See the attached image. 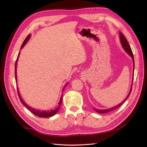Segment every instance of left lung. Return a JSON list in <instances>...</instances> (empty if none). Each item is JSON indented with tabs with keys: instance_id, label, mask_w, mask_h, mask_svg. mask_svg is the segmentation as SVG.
Returning a JSON list of instances; mask_svg holds the SVG:
<instances>
[{
	"instance_id": "8db88e82",
	"label": "left lung",
	"mask_w": 147,
	"mask_h": 147,
	"mask_svg": "<svg viewBox=\"0 0 147 147\" xmlns=\"http://www.w3.org/2000/svg\"><path fill=\"white\" fill-rule=\"evenodd\" d=\"M119 34H120V40H121V45H122L123 47L124 48V50H125V51L128 53L129 55L131 56V57L132 58L133 64H133V65H134V56H133L132 51V50H131V48L129 45L128 42L127 41L126 38H125V37L124 36V35H123L122 33H121V32H120ZM133 78H134V77H133ZM132 81H133V80H132ZM132 86H131L130 91H129V94H128L127 96L126 97V99H124V100L121 102V103H120L119 104H118V105H116V106L113 107H112V108H110V109H105V110H100V109H94V110L96 111V112H97V113H108V112H111V111H113V110H115V109H118V108L119 107L120 105H121V104L123 103V102L127 99V97H129V96L130 93H131V91H132Z\"/></svg>"
}]
</instances>
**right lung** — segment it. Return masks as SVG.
<instances>
[{
    "label": "right lung",
    "mask_w": 147,
    "mask_h": 147,
    "mask_svg": "<svg viewBox=\"0 0 147 147\" xmlns=\"http://www.w3.org/2000/svg\"><path fill=\"white\" fill-rule=\"evenodd\" d=\"M30 34H29L27 37L26 38V39L24 40V41L23 42V44H22L21 45V49H22L23 48V47L25 45V44L27 43V42L29 40V39L30 38ZM20 52L19 53L18 55V57H17V59H16V61L15 62V80L16 81L17 80V76H16V67H17V62H18V57L20 56ZM17 91H18V96H19V98H20V101L22 102V104H23L26 108H27L30 112H32L33 114H34L35 115H36V116L38 117H42V118H47V117H52L53 116V115H55L57 112V111H58V110L59 109V107L61 105V103H62V101H63V95H62L61 97V99H60V101L59 102V105H58V107H57L56 109L55 110H45V111H40V110H36L35 109H33L32 107H29L28 105L26 104L25 102H24V100H23V99L21 98V97L20 94V92H19V91H18V89L17 88Z\"/></svg>",
    "instance_id": "add662e5"
}]
</instances>
